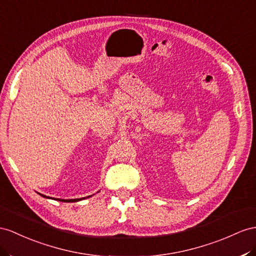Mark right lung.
<instances>
[{
  "label": "right lung",
  "mask_w": 256,
  "mask_h": 256,
  "mask_svg": "<svg viewBox=\"0 0 256 256\" xmlns=\"http://www.w3.org/2000/svg\"><path fill=\"white\" fill-rule=\"evenodd\" d=\"M42 196H44V198H50V196H44V194H41ZM82 199H85V198H81V199H69V200H64V199H56V200H58V201H64V202H76V201H80V200H82Z\"/></svg>",
  "instance_id": "right-lung-1"
}]
</instances>
